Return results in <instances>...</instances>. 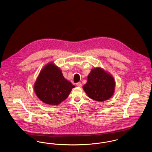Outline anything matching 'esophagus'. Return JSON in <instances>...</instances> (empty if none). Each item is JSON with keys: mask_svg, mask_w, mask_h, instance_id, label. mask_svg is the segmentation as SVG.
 <instances>
[{"mask_svg": "<svg viewBox=\"0 0 152 152\" xmlns=\"http://www.w3.org/2000/svg\"><path fill=\"white\" fill-rule=\"evenodd\" d=\"M76 84V85H77V86H79V87H81V86H82V84H81V82H78V83H77Z\"/></svg>", "mask_w": 152, "mask_h": 152, "instance_id": "esophagus-1", "label": "esophagus"}]
</instances>
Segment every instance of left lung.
Here are the masks:
<instances>
[{"instance_id":"8db88e82","label":"left lung","mask_w":152,"mask_h":152,"mask_svg":"<svg viewBox=\"0 0 152 152\" xmlns=\"http://www.w3.org/2000/svg\"><path fill=\"white\" fill-rule=\"evenodd\" d=\"M115 83L113 77L100 68H94L88 76V81L83 89L91 99L104 101L114 93Z\"/></svg>"}]
</instances>
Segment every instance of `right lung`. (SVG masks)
Masks as SVG:
<instances>
[{"instance_id": "1", "label": "right lung", "mask_w": 152, "mask_h": 152, "mask_svg": "<svg viewBox=\"0 0 152 152\" xmlns=\"http://www.w3.org/2000/svg\"><path fill=\"white\" fill-rule=\"evenodd\" d=\"M74 87L64 79L61 69L51 63L41 71L34 84V91L44 103L56 105L68 97Z\"/></svg>"}]
</instances>
